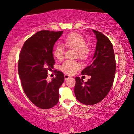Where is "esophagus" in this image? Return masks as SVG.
Instances as JSON below:
<instances>
[{"label":"esophagus","mask_w":134,"mask_h":134,"mask_svg":"<svg viewBox=\"0 0 134 134\" xmlns=\"http://www.w3.org/2000/svg\"><path fill=\"white\" fill-rule=\"evenodd\" d=\"M70 77H71V76H69V75L65 74V80H68V79H69Z\"/></svg>","instance_id":"obj_1"}]
</instances>
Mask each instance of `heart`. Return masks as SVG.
Masks as SVG:
<instances>
[{
	"mask_svg": "<svg viewBox=\"0 0 134 134\" xmlns=\"http://www.w3.org/2000/svg\"><path fill=\"white\" fill-rule=\"evenodd\" d=\"M65 44L68 47L77 49L78 55L81 58H85L89 53V48L87 46L85 40L78 34H69L64 39ZM65 47L62 44H57L54 50V55L58 60L63 59L65 54ZM80 64L77 61L67 60L60 66V69L68 74H73L79 69Z\"/></svg>",
	"mask_w": 134,
	"mask_h": 134,
	"instance_id": "1",
	"label": "heart"
}]
</instances>
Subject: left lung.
<instances>
[{"label":"left lung","mask_w":134,"mask_h":134,"mask_svg":"<svg viewBox=\"0 0 134 134\" xmlns=\"http://www.w3.org/2000/svg\"><path fill=\"white\" fill-rule=\"evenodd\" d=\"M96 35V50L90 65L82 74L90 76L87 82L76 77L74 93L76 99L85 105H94L104 99L112 87L116 72V61L112 44L107 36L92 30Z\"/></svg>","instance_id":"left-lung-1"}]
</instances>
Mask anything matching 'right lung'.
I'll return each mask as SVG.
<instances>
[{
	"label": "right lung",
	"mask_w": 134,
	"mask_h": 134,
	"mask_svg": "<svg viewBox=\"0 0 134 134\" xmlns=\"http://www.w3.org/2000/svg\"><path fill=\"white\" fill-rule=\"evenodd\" d=\"M62 34L63 31H40L25 42L19 54L18 74L23 90L30 101L42 109H51L59 100L63 73L58 71L49 82L46 78L55 64L53 47Z\"/></svg>",
	"instance_id": "add662e5"
}]
</instances>
